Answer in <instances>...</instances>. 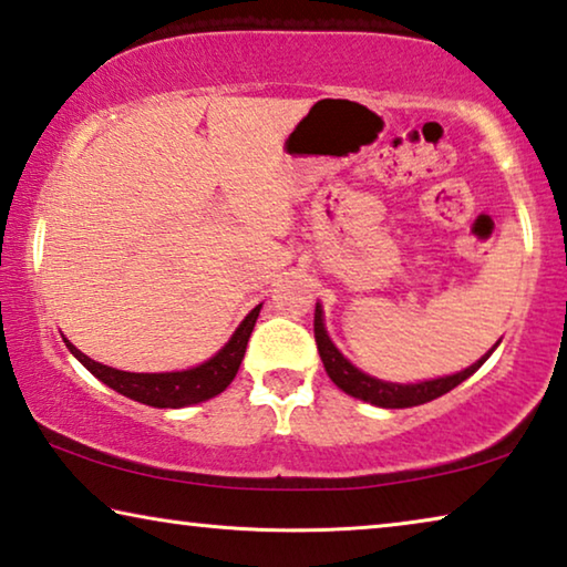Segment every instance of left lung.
<instances>
[{
    "label": "left lung",
    "instance_id": "obj_1",
    "mask_svg": "<svg viewBox=\"0 0 567 567\" xmlns=\"http://www.w3.org/2000/svg\"><path fill=\"white\" fill-rule=\"evenodd\" d=\"M312 331H316V343H318V353L323 359V367L328 371V377L333 379L336 386H341L346 394L357 396V400H364L377 404V408H386V410H402V408H415V404H425L430 400H437L445 392H451L453 386H458L463 379H468L473 371H476L484 361L488 359V351L484 359H478L476 364L458 371L453 377H443V379H433V382H420V384H392V382H382V379H374L359 371L351 361L343 359V353L336 349L331 338L326 333L323 326V310L316 306V318H312Z\"/></svg>",
    "mask_w": 567,
    "mask_h": 567
}]
</instances>
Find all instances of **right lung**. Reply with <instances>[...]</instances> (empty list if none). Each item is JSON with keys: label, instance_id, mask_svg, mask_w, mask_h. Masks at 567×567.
<instances>
[{"label": "right lung", "instance_id": "obj_1", "mask_svg": "<svg viewBox=\"0 0 567 567\" xmlns=\"http://www.w3.org/2000/svg\"><path fill=\"white\" fill-rule=\"evenodd\" d=\"M259 308L249 312L241 320V326L236 328L231 341L216 353L214 359H208L206 364L188 371H167V374H132V371H120L112 367L99 364V361L89 359L86 353H81L73 343H68V351L86 367L91 374L101 379L106 386H112L124 396H130L134 402L150 404V408H188V404L206 402L210 396L221 394L226 386L231 384L236 371L241 367L244 351H247L249 336L255 331Z\"/></svg>", "mask_w": 567, "mask_h": 567}]
</instances>
